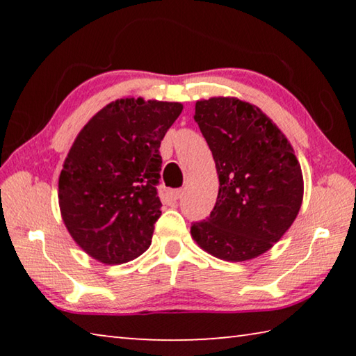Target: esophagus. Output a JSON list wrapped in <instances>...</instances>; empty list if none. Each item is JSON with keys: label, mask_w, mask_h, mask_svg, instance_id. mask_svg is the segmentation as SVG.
Here are the masks:
<instances>
[{"label": "esophagus", "mask_w": 356, "mask_h": 356, "mask_svg": "<svg viewBox=\"0 0 356 356\" xmlns=\"http://www.w3.org/2000/svg\"><path fill=\"white\" fill-rule=\"evenodd\" d=\"M182 195H184V190H172V191H170V197H171V201H179L180 197H182Z\"/></svg>", "instance_id": "esophagus-1"}]
</instances>
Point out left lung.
Instances as JSON below:
<instances>
[{
	"instance_id": "left-lung-1",
	"label": "left lung",
	"mask_w": 356,
	"mask_h": 356,
	"mask_svg": "<svg viewBox=\"0 0 356 356\" xmlns=\"http://www.w3.org/2000/svg\"><path fill=\"white\" fill-rule=\"evenodd\" d=\"M195 120L212 150L220 188L191 237L209 254L243 262L267 252L303 202V174L286 135L261 108L237 97L197 100Z\"/></svg>"
}]
</instances>
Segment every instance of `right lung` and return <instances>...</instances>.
<instances>
[{
	"label": "right lung",
	"instance_id": "1",
	"mask_svg": "<svg viewBox=\"0 0 356 356\" xmlns=\"http://www.w3.org/2000/svg\"><path fill=\"white\" fill-rule=\"evenodd\" d=\"M182 110L179 102L122 97L76 135L59 174V210L72 238L95 261L125 264L150 246L161 215L160 143Z\"/></svg>",
	"mask_w": 356,
	"mask_h": 356
}]
</instances>
